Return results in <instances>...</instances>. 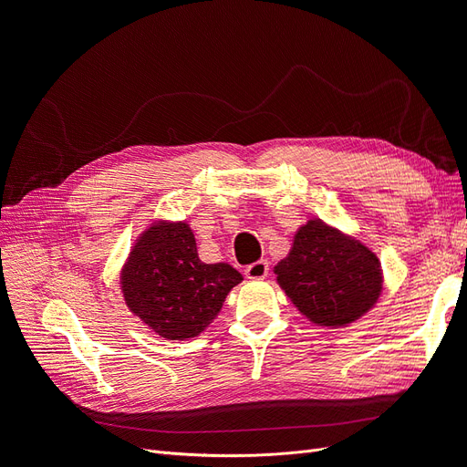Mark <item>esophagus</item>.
Listing matches in <instances>:
<instances>
[{"instance_id": "obj_1", "label": "esophagus", "mask_w": 467, "mask_h": 467, "mask_svg": "<svg viewBox=\"0 0 467 467\" xmlns=\"http://www.w3.org/2000/svg\"><path fill=\"white\" fill-rule=\"evenodd\" d=\"M245 275H247V278H253V280L265 278L268 275V263L266 261L251 263L249 266H245Z\"/></svg>"}]
</instances>
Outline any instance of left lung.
<instances>
[{
    "label": "left lung",
    "instance_id": "1",
    "mask_svg": "<svg viewBox=\"0 0 467 467\" xmlns=\"http://www.w3.org/2000/svg\"><path fill=\"white\" fill-rule=\"evenodd\" d=\"M275 275L302 316L331 329L370 312L384 282L376 253L317 218L296 232Z\"/></svg>",
    "mask_w": 467,
    "mask_h": 467
}]
</instances>
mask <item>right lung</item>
<instances>
[{
	"instance_id": "obj_1",
	"label": "right lung",
	"mask_w": 467,
	"mask_h": 467,
	"mask_svg": "<svg viewBox=\"0 0 467 467\" xmlns=\"http://www.w3.org/2000/svg\"><path fill=\"white\" fill-rule=\"evenodd\" d=\"M244 276L228 263L199 259L187 222H153L136 239L120 273L126 306L151 331L187 341L216 319Z\"/></svg>"
}]
</instances>
